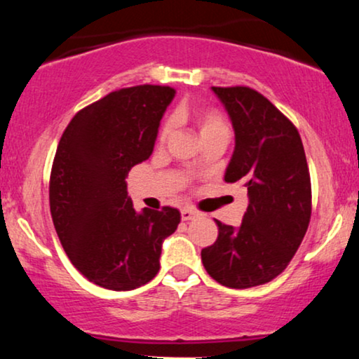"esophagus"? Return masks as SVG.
<instances>
[{
    "label": "esophagus",
    "mask_w": 359,
    "mask_h": 359,
    "mask_svg": "<svg viewBox=\"0 0 359 359\" xmlns=\"http://www.w3.org/2000/svg\"><path fill=\"white\" fill-rule=\"evenodd\" d=\"M180 213H182L184 222H190V219H194L198 215L197 210H194V208H182V212Z\"/></svg>",
    "instance_id": "obj_1"
}]
</instances>
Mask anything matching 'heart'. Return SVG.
I'll list each match as a JSON object with an SVG mask.
<instances>
[{"mask_svg":"<svg viewBox=\"0 0 359 359\" xmlns=\"http://www.w3.org/2000/svg\"><path fill=\"white\" fill-rule=\"evenodd\" d=\"M174 119L175 121H192L197 126L202 141H207L210 137L218 135H229V124L226 118L219 111H217V109L195 108L189 107V104H182V107L175 109ZM172 133H174V121L169 118L162 123L161 130L157 133L159 144H165L172 136Z\"/></svg>","mask_w":359,"mask_h":359,"instance_id":"heart-1","label":"heart"}]
</instances>
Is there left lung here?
Returning <instances> with one entry per match:
<instances>
[{"label":"left lung","mask_w":359,"mask_h":359,"mask_svg":"<svg viewBox=\"0 0 359 359\" xmlns=\"http://www.w3.org/2000/svg\"><path fill=\"white\" fill-rule=\"evenodd\" d=\"M235 128L236 146L224 172L248 189L240 228L218 224V238L202 262L218 284L248 289L271 283L289 266L312 215V184L294 123L250 87H212Z\"/></svg>","instance_id":"8db88e82"}]
</instances>
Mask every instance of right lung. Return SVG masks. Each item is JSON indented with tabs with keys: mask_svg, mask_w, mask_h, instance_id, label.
<instances>
[{
	"mask_svg": "<svg viewBox=\"0 0 359 359\" xmlns=\"http://www.w3.org/2000/svg\"><path fill=\"white\" fill-rule=\"evenodd\" d=\"M174 88H119L72 118L57 146L49 180L57 236L80 274L109 290H133L161 269L162 241L180 212L137 213L128 197V172L149 159Z\"/></svg>",
	"mask_w": 359,
	"mask_h": 359,
	"instance_id": "obj_1",
	"label": "right lung"
}]
</instances>
